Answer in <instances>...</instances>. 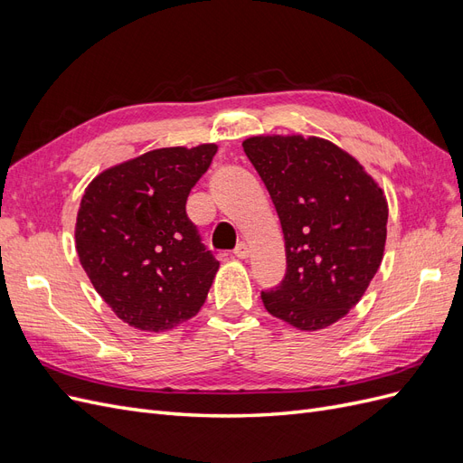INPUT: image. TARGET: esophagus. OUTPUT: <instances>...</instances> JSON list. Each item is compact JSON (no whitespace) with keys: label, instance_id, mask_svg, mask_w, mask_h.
<instances>
[{"label":"esophagus","instance_id":"1","mask_svg":"<svg viewBox=\"0 0 463 463\" xmlns=\"http://www.w3.org/2000/svg\"><path fill=\"white\" fill-rule=\"evenodd\" d=\"M233 255L237 257V259H247L249 255H250V247L245 243V241H241L240 245L235 247V250H233Z\"/></svg>","mask_w":463,"mask_h":463}]
</instances>
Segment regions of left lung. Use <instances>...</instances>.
<instances>
[{"label": "left lung", "mask_w": 463, "mask_h": 463, "mask_svg": "<svg viewBox=\"0 0 463 463\" xmlns=\"http://www.w3.org/2000/svg\"><path fill=\"white\" fill-rule=\"evenodd\" d=\"M282 223L286 276L260 293L272 317L320 330L359 303L386 243L388 204L363 165L330 141L260 135L243 141Z\"/></svg>", "instance_id": "8db88e82"}]
</instances>
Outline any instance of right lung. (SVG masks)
Masks as SVG:
<instances>
[{
  "mask_svg": "<svg viewBox=\"0 0 463 463\" xmlns=\"http://www.w3.org/2000/svg\"><path fill=\"white\" fill-rule=\"evenodd\" d=\"M218 146L141 154L96 175L80 199L75 247L94 289L129 326L170 330L201 311L220 262L185 204Z\"/></svg>",
  "mask_w": 463,
  "mask_h": 463,
  "instance_id": "1",
  "label": "right lung"
}]
</instances>
